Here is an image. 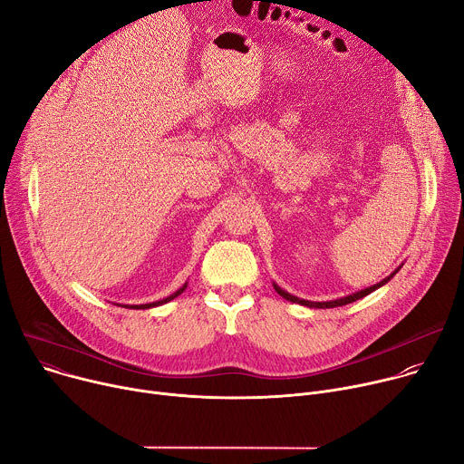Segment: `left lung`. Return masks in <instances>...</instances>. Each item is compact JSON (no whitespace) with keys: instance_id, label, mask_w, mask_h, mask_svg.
<instances>
[{"instance_id":"1","label":"left lung","mask_w":464,"mask_h":464,"mask_svg":"<svg viewBox=\"0 0 464 464\" xmlns=\"http://www.w3.org/2000/svg\"><path fill=\"white\" fill-rule=\"evenodd\" d=\"M400 268H401V265H400V266H398L391 276H387L385 279H382L379 283H375V285H372V286H368V288L357 290V292H353V294H348V296H343V298H339V300H331V302H311V300H304V298H298V296H294V294H290V292L283 290L277 283H272V285H274V288H276V292L279 294V296H283L285 300H288V302H292V304H298V305H304V307H309V309H333V307H343V305L353 304V302H357V300H361V298L368 296L370 292L377 290L379 286L387 285V283H389V281L398 274V270H400Z\"/></svg>"}]
</instances>
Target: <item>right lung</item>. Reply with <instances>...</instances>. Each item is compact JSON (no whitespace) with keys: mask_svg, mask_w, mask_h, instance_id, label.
<instances>
[{"mask_svg":"<svg viewBox=\"0 0 464 464\" xmlns=\"http://www.w3.org/2000/svg\"><path fill=\"white\" fill-rule=\"evenodd\" d=\"M187 285H188V283H185L181 288H178L174 294H170V296H166V298H162V300H159V302H151V304H140V305H125V304H114V305H120V307H128V309H151V307H159V305H164V304H168V302H172L174 298H178L179 294H183V292H185Z\"/></svg>","mask_w":464,"mask_h":464,"instance_id":"right-lung-1","label":"right lung"}]
</instances>
